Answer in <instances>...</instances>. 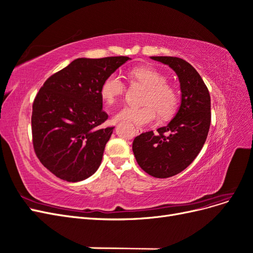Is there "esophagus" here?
<instances>
[{
    "label": "esophagus",
    "mask_w": 253,
    "mask_h": 253,
    "mask_svg": "<svg viewBox=\"0 0 253 253\" xmlns=\"http://www.w3.org/2000/svg\"><path fill=\"white\" fill-rule=\"evenodd\" d=\"M143 132V129H142V127H139V126H136V133L137 134H140V133H142Z\"/></svg>",
    "instance_id": "obj_1"
}]
</instances>
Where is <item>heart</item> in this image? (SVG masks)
<instances>
[{"instance_id": "1", "label": "heart", "mask_w": 253, "mask_h": 253, "mask_svg": "<svg viewBox=\"0 0 253 253\" xmlns=\"http://www.w3.org/2000/svg\"><path fill=\"white\" fill-rule=\"evenodd\" d=\"M131 76L148 88L141 108L125 106L115 114L116 121H128L136 126H147L155 121L157 115L166 119L171 117L177 109L178 95L173 86L167 83L166 76L151 67L135 68ZM126 85L121 76L113 73L106 77L100 86L102 100L113 104L125 94Z\"/></svg>"}]
</instances>
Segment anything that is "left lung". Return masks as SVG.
Listing matches in <instances>:
<instances>
[{"label":"left lung","instance_id":"left-lung-1","mask_svg":"<svg viewBox=\"0 0 253 253\" xmlns=\"http://www.w3.org/2000/svg\"><path fill=\"white\" fill-rule=\"evenodd\" d=\"M151 59L169 65L177 75L180 105L166 126L135 137L133 152L144 172L168 178L192 164L204 147L210 128L211 99L200 74L187 61L163 56Z\"/></svg>","mask_w":253,"mask_h":253}]
</instances>
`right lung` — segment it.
<instances>
[{
	"instance_id": "add662e5",
	"label": "right lung",
	"mask_w": 253,
	"mask_h": 253,
	"mask_svg": "<svg viewBox=\"0 0 253 253\" xmlns=\"http://www.w3.org/2000/svg\"><path fill=\"white\" fill-rule=\"evenodd\" d=\"M128 57L78 58L44 82L33 104L32 132L37 157L60 179L77 182L93 175L102 162L114 127L100 86Z\"/></svg>"
}]
</instances>
